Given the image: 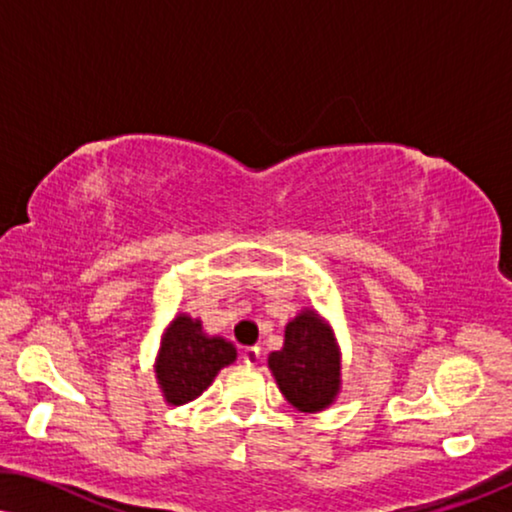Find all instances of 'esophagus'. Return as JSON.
Wrapping results in <instances>:
<instances>
[{"label":"esophagus","mask_w":512,"mask_h":512,"mask_svg":"<svg viewBox=\"0 0 512 512\" xmlns=\"http://www.w3.org/2000/svg\"><path fill=\"white\" fill-rule=\"evenodd\" d=\"M241 359H243V364H248V366H257L259 362H262V350L257 348H246L241 352Z\"/></svg>","instance_id":"obj_1"}]
</instances>
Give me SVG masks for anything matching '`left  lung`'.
I'll return each instance as SVG.
<instances>
[{"label": "left lung", "instance_id": "1", "mask_svg": "<svg viewBox=\"0 0 512 512\" xmlns=\"http://www.w3.org/2000/svg\"><path fill=\"white\" fill-rule=\"evenodd\" d=\"M269 366L285 399L306 413L327 408L341 385L334 336L311 311L285 327V348L271 352Z\"/></svg>", "mask_w": 512, "mask_h": 512}]
</instances>
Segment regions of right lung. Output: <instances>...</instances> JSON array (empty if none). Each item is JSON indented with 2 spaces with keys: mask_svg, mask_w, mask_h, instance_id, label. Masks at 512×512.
Wrapping results in <instances>:
<instances>
[{
  "mask_svg": "<svg viewBox=\"0 0 512 512\" xmlns=\"http://www.w3.org/2000/svg\"><path fill=\"white\" fill-rule=\"evenodd\" d=\"M236 359V348L225 338H208L201 331V322L178 315L162 338L160 359H157V380L164 397L174 406L197 399L222 366Z\"/></svg>",
  "mask_w": 512,
  "mask_h": 512,
  "instance_id": "1",
  "label": "right lung"
}]
</instances>
